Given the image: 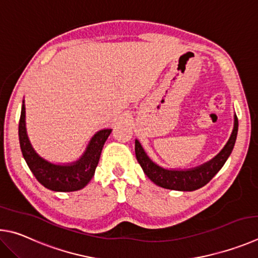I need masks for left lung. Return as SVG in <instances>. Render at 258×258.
Returning a JSON list of instances; mask_svg holds the SVG:
<instances>
[{
    "mask_svg": "<svg viewBox=\"0 0 258 258\" xmlns=\"http://www.w3.org/2000/svg\"><path fill=\"white\" fill-rule=\"evenodd\" d=\"M237 134L238 119L237 115L234 114L231 136H230L228 143L222 148V151L214 156L213 159L207 161L206 163L187 170L162 168L159 164H156L154 161L151 160V157L147 155V153L144 150L138 139L135 141V152H136L137 161L141 164L143 171L157 186L165 189H171V190L194 191L209 183L212 178L222 169V166L227 162L228 157L233 150Z\"/></svg>",
    "mask_w": 258,
    "mask_h": 258,
    "instance_id": "8db88e82",
    "label": "left lung"
}]
</instances>
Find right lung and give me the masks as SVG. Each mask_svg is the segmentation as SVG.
Segmentation results:
<instances>
[{
	"instance_id": "right-lung-1",
	"label": "right lung",
	"mask_w": 258,
	"mask_h": 258,
	"mask_svg": "<svg viewBox=\"0 0 258 258\" xmlns=\"http://www.w3.org/2000/svg\"><path fill=\"white\" fill-rule=\"evenodd\" d=\"M112 129H102L94 135L86 151L71 163L55 164L40 156L31 145L26 128V107L22 101L19 121V142L22 155L35 178L53 191H76L83 189L94 177L99 157Z\"/></svg>"
}]
</instances>
